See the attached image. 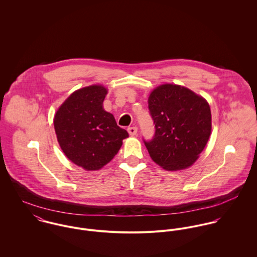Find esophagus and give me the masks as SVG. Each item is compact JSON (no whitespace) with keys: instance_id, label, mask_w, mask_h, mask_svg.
I'll use <instances>...</instances> for the list:
<instances>
[{"instance_id":"obj_1","label":"esophagus","mask_w":257,"mask_h":257,"mask_svg":"<svg viewBox=\"0 0 257 257\" xmlns=\"http://www.w3.org/2000/svg\"><path fill=\"white\" fill-rule=\"evenodd\" d=\"M127 132L130 136H136L138 134V127L137 126H131L127 128Z\"/></svg>"}]
</instances>
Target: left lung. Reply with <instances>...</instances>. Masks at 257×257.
I'll use <instances>...</instances> for the list:
<instances>
[{
    "label": "left lung",
    "instance_id": "obj_1",
    "mask_svg": "<svg viewBox=\"0 0 257 257\" xmlns=\"http://www.w3.org/2000/svg\"><path fill=\"white\" fill-rule=\"evenodd\" d=\"M148 109L155 134L144 142L151 159L168 171L190 167L211 136L208 102L183 86L164 84L150 93Z\"/></svg>",
    "mask_w": 257,
    "mask_h": 257
}]
</instances>
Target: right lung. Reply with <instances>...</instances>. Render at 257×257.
I'll return each mask as SVG.
<instances>
[{"label":"right lung","instance_id":"add662e5","mask_svg":"<svg viewBox=\"0 0 257 257\" xmlns=\"http://www.w3.org/2000/svg\"><path fill=\"white\" fill-rule=\"evenodd\" d=\"M108 90L102 85L72 93L54 115L57 141L64 154L85 170H99L114 157L128 138L113 115L104 110Z\"/></svg>","mask_w":257,"mask_h":257}]
</instances>
